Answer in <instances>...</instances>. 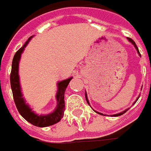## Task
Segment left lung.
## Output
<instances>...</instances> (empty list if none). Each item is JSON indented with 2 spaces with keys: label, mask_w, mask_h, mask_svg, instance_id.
<instances>
[{
  "label": "left lung",
  "mask_w": 151,
  "mask_h": 151,
  "mask_svg": "<svg viewBox=\"0 0 151 151\" xmlns=\"http://www.w3.org/2000/svg\"><path fill=\"white\" fill-rule=\"evenodd\" d=\"M128 40L129 41V42H131V43L133 44V45H134V47H135V48H136V50H137V53H138V54H139V55H141V54H140V52H139V50H138V48H137V45H136V44H135V42H134V41L133 40V39H132V38H128ZM85 98H86V101H87V102H88V104H89L88 100V97H87V94H85ZM137 99H138V98H137ZM128 109H126V110L123 111V112H122V113H117V114H114V115H113V116H121V115H122V114H124V113H126V111L128 110ZM96 113H99V114H101V115H103V114H102V113H98V112H96Z\"/></svg>",
  "instance_id": "left-lung-1"
}]
</instances>
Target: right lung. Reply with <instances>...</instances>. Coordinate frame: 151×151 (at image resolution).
Wrapping results in <instances>:
<instances>
[{
	"instance_id": "add662e5",
	"label": "right lung",
	"mask_w": 151,
	"mask_h": 151,
	"mask_svg": "<svg viewBox=\"0 0 151 151\" xmlns=\"http://www.w3.org/2000/svg\"><path fill=\"white\" fill-rule=\"evenodd\" d=\"M31 38L32 37L29 38V39L26 42V43L23 45V47H21L14 55L13 62H12V69H11L10 73V85L14 103L16 104L17 110L23 118L35 126L46 127V126H50L54 124H56L57 122H59L62 119V117L63 116L65 110L64 92L68 83L72 78H69L68 80H63L58 83V92L56 95L58 104H57L56 109L52 113L46 115V116H42V115L38 116L34 112H32L29 106L26 104L22 97L19 83V76H18V63H19L21 55Z\"/></svg>"
}]
</instances>
